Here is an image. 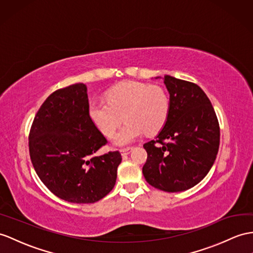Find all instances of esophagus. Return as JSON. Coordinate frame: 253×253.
<instances>
[{"mask_svg": "<svg viewBox=\"0 0 253 253\" xmlns=\"http://www.w3.org/2000/svg\"><path fill=\"white\" fill-rule=\"evenodd\" d=\"M134 147H126V148H121L120 149V152L122 156H126V155H128L132 150H133Z\"/></svg>", "mask_w": 253, "mask_h": 253, "instance_id": "1", "label": "esophagus"}]
</instances>
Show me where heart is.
<instances>
[{
	"label": "heart",
	"instance_id": "heart-1",
	"mask_svg": "<svg viewBox=\"0 0 253 253\" xmlns=\"http://www.w3.org/2000/svg\"><path fill=\"white\" fill-rule=\"evenodd\" d=\"M169 97L160 85L125 82L109 89L106 101H92L88 114L105 136L112 137L117 127L126 123L115 136V144L127 145L144 133L152 135L165 126L169 115Z\"/></svg>",
	"mask_w": 253,
	"mask_h": 253
}]
</instances>
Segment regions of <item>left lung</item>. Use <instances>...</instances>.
Masks as SVG:
<instances>
[{
	"instance_id": "1",
	"label": "left lung",
	"mask_w": 253,
	"mask_h": 253,
	"mask_svg": "<svg viewBox=\"0 0 253 253\" xmlns=\"http://www.w3.org/2000/svg\"><path fill=\"white\" fill-rule=\"evenodd\" d=\"M169 115L156 139L144 144L147 182L165 192L198 184L211 170L219 150L220 127L211 101L198 84L164 76Z\"/></svg>"
}]
</instances>
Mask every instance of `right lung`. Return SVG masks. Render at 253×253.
<instances>
[{
	"instance_id": "obj_1",
	"label": "right lung",
	"mask_w": 253,
	"mask_h": 253,
	"mask_svg": "<svg viewBox=\"0 0 253 253\" xmlns=\"http://www.w3.org/2000/svg\"><path fill=\"white\" fill-rule=\"evenodd\" d=\"M87 85L75 84L49 95L29 134L31 162L42 183L59 199L89 204L113 190L119 151L94 153L107 139L88 114Z\"/></svg>"
}]
</instances>
